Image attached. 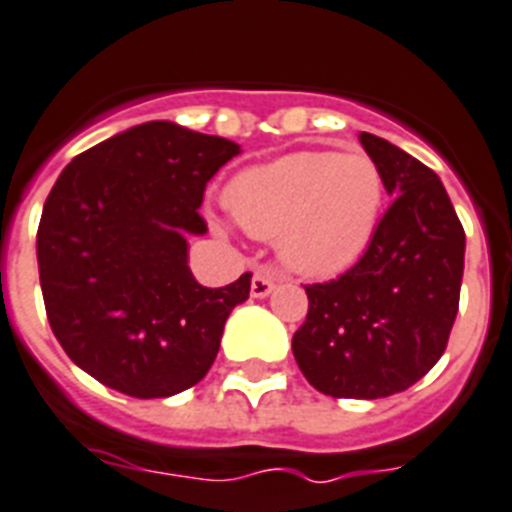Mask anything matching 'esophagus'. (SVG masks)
<instances>
[{"mask_svg": "<svg viewBox=\"0 0 512 512\" xmlns=\"http://www.w3.org/2000/svg\"><path fill=\"white\" fill-rule=\"evenodd\" d=\"M276 273L268 268H260L255 273V278H252V286H249V292H252V297L255 299H263L268 297L270 292H273V286H276Z\"/></svg>", "mask_w": 512, "mask_h": 512, "instance_id": "obj_1", "label": "esophagus"}]
</instances>
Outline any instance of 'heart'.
I'll return each mask as SVG.
<instances>
[{
	"label": "heart",
	"mask_w": 512,
	"mask_h": 512,
	"mask_svg": "<svg viewBox=\"0 0 512 512\" xmlns=\"http://www.w3.org/2000/svg\"><path fill=\"white\" fill-rule=\"evenodd\" d=\"M384 173L363 152H294L242 170L228 184L231 218L255 239H276L281 263L331 278L365 255L384 213Z\"/></svg>",
	"instance_id": "b5f03b06"
}]
</instances>
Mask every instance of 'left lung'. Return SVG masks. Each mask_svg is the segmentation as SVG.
Here are the masks:
<instances>
[{
  "instance_id": "obj_1",
  "label": "left lung",
  "mask_w": 512,
  "mask_h": 512,
  "mask_svg": "<svg viewBox=\"0 0 512 512\" xmlns=\"http://www.w3.org/2000/svg\"><path fill=\"white\" fill-rule=\"evenodd\" d=\"M394 202L344 276L305 286L292 339L299 371L331 397L405 392L442 357L458 315L465 231L434 170L386 139L360 134Z\"/></svg>"
}]
</instances>
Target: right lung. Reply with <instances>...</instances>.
I'll return each mask as SVG.
<instances>
[{"label":"right lung","mask_w":512,"mask_h":512,"mask_svg":"<svg viewBox=\"0 0 512 512\" xmlns=\"http://www.w3.org/2000/svg\"><path fill=\"white\" fill-rule=\"evenodd\" d=\"M242 152L170 120L120 131L68 162L49 191L36 257L49 326L73 363L128 397L199 384L252 276L207 289L189 236L207 181Z\"/></svg>","instance_id":"obj_1"}]
</instances>
